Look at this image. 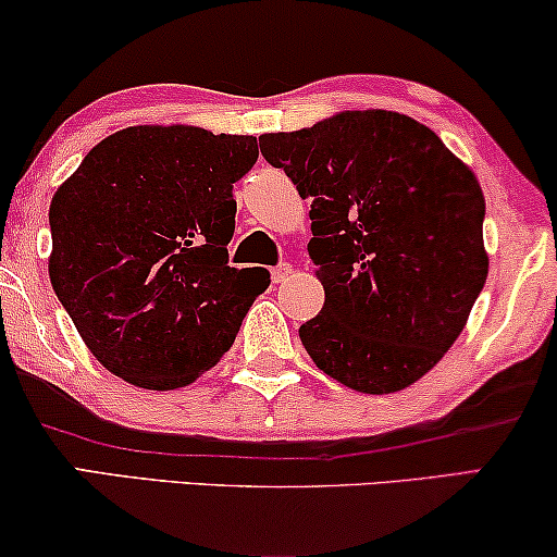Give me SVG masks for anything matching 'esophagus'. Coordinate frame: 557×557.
Instances as JSON below:
<instances>
[{
    "instance_id": "1",
    "label": "esophagus",
    "mask_w": 557,
    "mask_h": 557,
    "mask_svg": "<svg viewBox=\"0 0 557 557\" xmlns=\"http://www.w3.org/2000/svg\"><path fill=\"white\" fill-rule=\"evenodd\" d=\"M292 273H294L292 263H281V265H276V269L271 271L273 284H286V281H288V276H292Z\"/></svg>"
}]
</instances>
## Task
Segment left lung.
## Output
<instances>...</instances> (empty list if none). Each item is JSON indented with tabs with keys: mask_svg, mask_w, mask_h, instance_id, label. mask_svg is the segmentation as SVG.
Here are the masks:
<instances>
[{
	"mask_svg": "<svg viewBox=\"0 0 557 557\" xmlns=\"http://www.w3.org/2000/svg\"><path fill=\"white\" fill-rule=\"evenodd\" d=\"M258 141L311 202L324 307L299 330L309 357L357 393L413 385L467 326L490 273L476 174L429 126L383 109Z\"/></svg>",
	"mask_w": 557,
	"mask_h": 557,
	"instance_id": "left-lung-1",
	"label": "left lung"
}]
</instances>
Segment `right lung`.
<instances>
[{
  "label": "right lung",
  "instance_id": "obj_1",
  "mask_svg": "<svg viewBox=\"0 0 557 557\" xmlns=\"http://www.w3.org/2000/svg\"><path fill=\"white\" fill-rule=\"evenodd\" d=\"M256 136L128 126L106 136L50 202V284L98 362L147 391L215 368L265 269H231L233 182Z\"/></svg>",
  "mask_w": 557,
  "mask_h": 557
}]
</instances>
